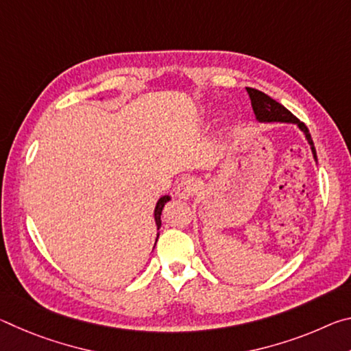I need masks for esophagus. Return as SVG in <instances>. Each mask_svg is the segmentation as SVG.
Listing matches in <instances>:
<instances>
[{"instance_id": "34e87169", "label": "esophagus", "mask_w": 351, "mask_h": 351, "mask_svg": "<svg viewBox=\"0 0 351 351\" xmlns=\"http://www.w3.org/2000/svg\"><path fill=\"white\" fill-rule=\"evenodd\" d=\"M199 187H201V182L197 180V178H193V176L184 178V180L178 184L176 195L182 199H189L198 192Z\"/></svg>"}]
</instances>
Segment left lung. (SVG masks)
<instances>
[{
	"instance_id": "1",
	"label": "left lung",
	"mask_w": 351,
	"mask_h": 351,
	"mask_svg": "<svg viewBox=\"0 0 351 351\" xmlns=\"http://www.w3.org/2000/svg\"><path fill=\"white\" fill-rule=\"evenodd\" d=\"M249 94V99H251V105L254 110V114L257 117L258 122H285V123H295L302 132H304L308 144L311 145V152L314 159L317 161L316 156V148H314L311 134L308 132V128L304 122H300L293 112L288 111L282 104L276 102L274 99H271L268 94L261 93L258 90H254V88H246Z\"/></svg>"
}]
</instances>
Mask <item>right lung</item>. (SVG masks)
Wrapping results in <instances>:
<instances>
[{
    "label": "right lung",
    "instance_id": "right-lung-1",
    "mask_svg": "<svg viewBox=\"0 0 351 351\" xmlns=\"http://www.w3.org/2000/svg\"><path fill=\"white\" fill-rule=\"evenodd\" d=\"M167 201H170V197L169 195H164V197L159 198V201L156 203V207H154V221H156L158 229L161 228V213H162V209Z\"/></svg>",
    "mask_w": 351,
    "mask_h": 351
}]
</instances>
